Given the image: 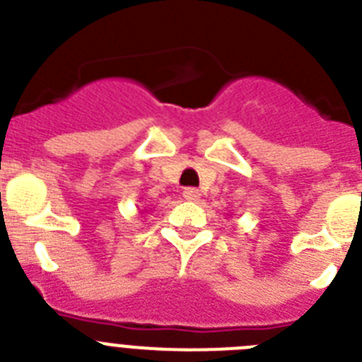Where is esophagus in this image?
<instances>
[{
	"instance_id": "obj_1",
	"label": "esophagus",
	"mask_w": 362,
	"mask_h": 362,
	"mask_svg": "<svg viewBox=\"0 0 362 362\" xmlns=\"http://www.w3.org/2000/svg\"><path fill=\"white\" fill-rule=\"evenodd\" d=\"M184 199L189 202H197L200 199V191L197 187H185L184 189Z\"/></svg>"
}]
</instances>
